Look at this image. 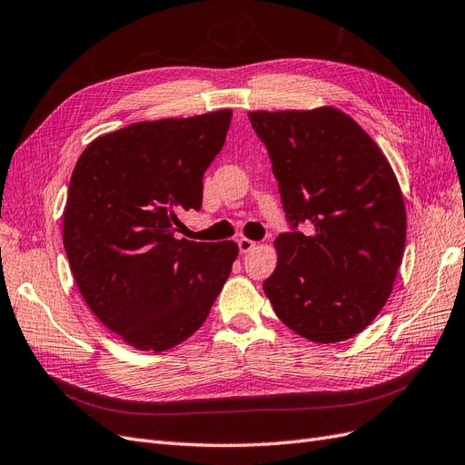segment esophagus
Here are the masks:
<instances>
[{
  "mask_svg": "<svg viewBox=\"0 0 465 465\" xmlns=\"http://www.w3.org/2000/svg\"><path fill=\"white\" fill-rule=\"evenodd\" d=\"M237 245H239V251H242V252L245 254V252L252 251V249H254V245H257V243H254V242H252V239L242 237V239H239V242H237Z\"/></svg>",
  "mask_w": 465,
  "mask_h": 465,
  "instance_id": "34e87169",
  "label": "esophagus"
}]
</instances>
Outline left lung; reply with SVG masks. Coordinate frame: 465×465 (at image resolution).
<instances>
[{
	"label": "left lung",
	"mask_w": 465,
	"mask_h": 465,
	"mask_svg": "<svg viewBox=\"0 0 465 465\" xmlns=\"http://www.w3.org/2000/svg\"><path fill=\"white\" fill-rule=\"evenodd\" d=\"M293 232L280 233L262 288L299 336L336 343L363 332L392 293L406 247V204L391 162L332 106L249 112ZM309 223L312 233L295 232Z\"/></svg>",
	"instance_id": "left-lung-1"
}]
</instances>
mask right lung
Here are the masks:
<instances>
[{"mask_svg": "<svg viewBox=\"0 0 465 465\" xmlns=\"http://www.w3.org/2000/svg\"><path fill=\"white\" fill-rule=\"evenodd\" d=\"M232 110L141 122L84 148L64 211L77 288L129 346L166 351L194 334L226 283L233 242L177 239L179 214L201 211L203 175L222 151Z\"/></svg>", "mask_w": 465, "mask_h": 465, "instance_id": "add662e5", "label": "right lung"}]
</instances>
